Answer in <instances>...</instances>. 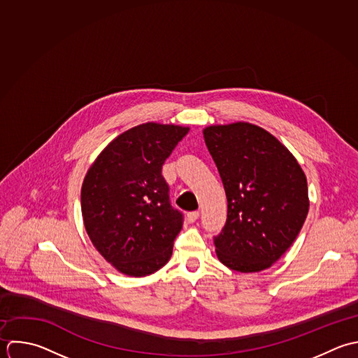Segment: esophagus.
<instances>
[{"label":"esophagus","mask_w":358,"mask_h":358,"mask_svg":"<svg viewBox=\"0 0 358 358\" xmlns=\"http://www.w3.org/2000/svg\"><path fill=\"white\" fill-rule=\"evenodd\" d=\"M198 217H199V212H198V210L189 212V213L187 215V220H188L189 223H194V222H196V220H198Z\"/></svg>","instance_id":"1"}]
</instances>
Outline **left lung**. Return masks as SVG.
<instances>
[{"label": "left lung", "mask_w": 358, "mask_h": 358, "mask_svg": "<svg viewBox=\"0 0 358 358\" xmlns=\"http://www.w3.org/2000/svg\"><path fill=\"white\" fill-rule=\"evenodd\" d=\"M203 138L227 196L216 255L241 273L265 271L292 247L307 219V177L293 153L258 125H209Z\"/></svg>", "instance_id": "obj_1"}]
</instances>
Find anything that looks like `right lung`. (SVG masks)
<instances>
[{
    "mask_svg": "<svg viewBox=\"0 0 358 358\" xmlns=\"http://www.w3.org/2000/svg\"><path fill=\"white\" fill-rule=\"evenodd\" d=\"M189 127L146 122L113 139L80 189L85 230L120 273L143 278L170 259L182 215L173 209L162 166Z\"/></svg>",
    "mask_w": 358,
    "mask_h": 358,
    "instance_id": "1",
    "label": "right lung"
}]
</instances>
